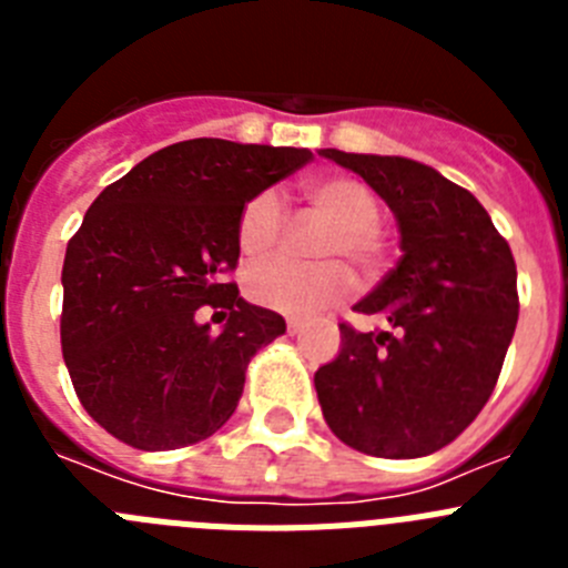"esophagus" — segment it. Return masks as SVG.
Wrapping results in <instances>:
<instances>
[{
    "label": "esophagus",
    "instance_id": "obj_1",
    "mask_svg": "<svg viewBox=\"0 0 568 568\" xmlns=\"http://www.w3.org/2000/svg\"><path fill=\"white\" fill-rule=\"evenodd\" d=\"M301 329H304V324H301V321H295V318L287 321V333H290V335H298Z\"/></svg>",
    "mask_w": 568,
    "mask_h": 568
}]
</instances>
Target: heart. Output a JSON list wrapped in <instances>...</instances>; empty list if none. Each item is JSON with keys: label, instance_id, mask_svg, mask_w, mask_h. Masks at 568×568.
<instances>
[{"label": "heart", "instance_id": "b5f03b06", "mask_svg": "<svg viewBox=\"0 0 568 568\" xmlns=\"http://www.w3.org/2000/svg\"><path fill=\"white\" fill-rule=\"evenodd\" d=\"M304 195L315 215L333 227L318 244L321 258L353 261L364 275L384 267L386 244L381 235V199L355 175H315L304 182ZM287 227V213L273 190H261L241 207L235 239L244 258L261 261L275 253ZM344 261H324L315 267H298L290 261H270L247 273V295L275 313L310 318L333 307L355 290V278Z\"/></svg>", "mask_w": 568, "mask_h": 568}]
</instances>
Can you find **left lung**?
Here are the masks:
<instances>
[{"mask_svg": "<svg viewBox=\"0 0 568 568\" xmlns=\"http://www.w3.org/2000/svg\"><path fill=\"white\" fill-rule=\"evenodd\" d=\"M393 210L400 261L355 310L389 333L341 324V353L315 373L324 420L375 458L453 444L498 384L518 324V270L469 190L404 155L318 150Z\"/></svg>", "mask_w": 568, "mask_h": 568, "instance_id": "1", "label": "left lung"}]
</instances>
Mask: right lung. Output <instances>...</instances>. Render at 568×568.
I'll list each match as a JSON object with an SVG mask.
<instances>
[{
    "label": "right lung",
    "mask_w": 568,
    "mask_h": 568,
    "mask_svg": "<svg viewBox=\"0 0 568 568\" xmlns=\"http://www.w3.org/2000/svg\"><path fill=\"white\" fill-rule=\"evenodd\" d=\"M313 159L304 148L190 139L104 187L68 241L62 355L88 415L124 444L159 453L227 424L244 373L287 324L224 281L239 264L241 207ZM210 303L222 334L199 325Z\"/></svg>",
    "instance_id": "add662e5"
}]
</instances>
